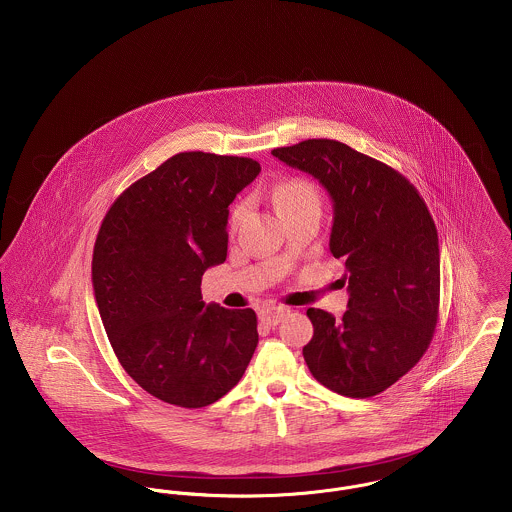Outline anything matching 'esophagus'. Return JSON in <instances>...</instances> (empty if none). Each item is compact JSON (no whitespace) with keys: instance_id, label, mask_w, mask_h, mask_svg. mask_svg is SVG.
Wrapping results in <instances>:
<instances>
[{"instance_id":"1","label":"esophagus","mask_w":512,"mask_h":512,"mask_svg":"<svg viewBox=\"0 0 512 512\" xmlns=\"http://www.w3.org/2000/svg\"><path fill=\"white\" fill-rule=\"evenodd\" d=\"M288 313H290V309H286V307H265V309H261L259 319H261L265 325L276 327Z\"/></svg>"}]
</instances>
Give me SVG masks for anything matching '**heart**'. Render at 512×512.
<instances>
[{
    "instance_id": "heart-1",
    "label": "heart",
    "mask_w": 512,
    "mask_h": 512,
    "mask_svg": "<svg viewBox=\"0 0 512 512\" xmlns=\"http://www.w3.org/2000/svg\"><path fill=\"white\" fill-rule=\"evenodd\" d=\"M272 203L282 218L298 212L317 209L321 211V195L317 185L307 178H290L280 181L272 187ZM247 212V203L240 201L230 211V230H238V226Z\"/></svg>"
}]
</instances>
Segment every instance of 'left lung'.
<instances>
[{
	"mask_svg": "<svg viewBox=\"0 0 512 512\" xmlns=\"http://www.w3.org/2000/svg\"><path fill=\"white\" fill-rule=\"evenodd\" d=\"M272 154L331 193L329 245L346 261L348 309L340 321L307 309L305 363L342 396L387 391L421 360L439 319V240L429 209L400 172L340 141L307 139Z\"/></svg>",
	"mask_w": 512,
	"mask_h": 512,
	"instance_id": "8db88e82",
	"label": "left lung"
}]
</instances>
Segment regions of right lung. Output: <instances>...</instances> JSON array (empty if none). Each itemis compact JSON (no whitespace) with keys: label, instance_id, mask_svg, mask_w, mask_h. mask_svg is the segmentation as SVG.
I'll return each instance as SVG.
<instances>
[{"label":"right lung","instance_id":"1","mask_svg":"<svg viewBox=\"0 0 512 512\" xmlns=\"http://www.w3.org/2000/svg\"><path fill=\"white\" fill-rule=\"evenodd\" d=\"M261 164L180 152L131 183L92 253L100 319L127 375L162 402L203 408L240 383L259 342L253 309L207 305L203 274L226 261L228 207Z\"/></svg>","mask_w":512,"mask_h":512}]
</instances>
